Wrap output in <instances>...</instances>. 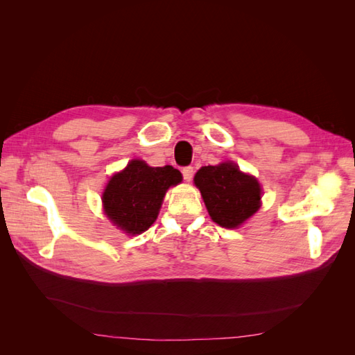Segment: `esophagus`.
<instances>
[{"mask_svg": "<svg viewBox=\"0 0 355 355\" xmlns=\"http://www.w3.org/2000/svg\"><path fill=\"white\" fill-rule=\"evenodd\" d=\"M182 175H184V179L187 182H189L192 179V176H194V167H191V166L184 167V168H182Z\"/></svg>", "mask_w": 355, "mask_h": 355, "instance_id": "1", "label": "esophagus"}]
</instances>
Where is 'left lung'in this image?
I'll return each instance as SVG.
<instances>
[{"label":"left lung","instance_id":"1","mask_svg":"<svg viewBox=\"0 0 355 355\" xmlns=\"http://www.w3.org/2000/svg\"><path fill=\"white\" fill-rule=\"evenodd\" d=\"M194 184L211 220L223 228H239L261 207V184L232 161L201 167Z\"/></svg>","mask_w":355,"mask_h":355}]
</instances>
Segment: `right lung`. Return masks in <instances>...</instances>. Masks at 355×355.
<instances>
[{"label": "right lung", "mask_w": 355, "mask_h": 355, "mask_svg": "<svg viewBox=\"0 0 355 355\" xmlns=\"http://www.w3.org/2000/svg\"><path fill=\"white\" fill-rule=\"evenodd\" d=\"M180 182L182 175L175 167H151L142 159H132L103 191L105 214L127 235L142 234L155 222L167 189Z\"/></svg>", "instance_id": "right-lung-1"}]
</instances>
